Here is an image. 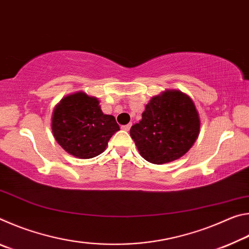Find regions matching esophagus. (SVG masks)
<instances>
[{"label": "esophagus", "instance_id": "esophagus-1", "mask_svg": "<svg viewBox=\"0 0 249 249\" xmlns=\"http://www.w3.org/2000/svg\"><path fill=\"white\" fill-rule=\"evenodd\" d=\"M130 126H132V124L123 125V126H121V128H122V129H123V130H125V132H128V130L130 129Z\"/></svg>", "mask_w": 249, "mask_h": 249}]
</instances>
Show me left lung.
<instances>
[{
	"label": "left lung",
	"instance_id": "1",
	"mask_svg": "<svg viewBox=\"0 0 249 249\" xmlns=\"http://www.w3.org/2000/svg\"><path fill=\"white\" fill-rule=\"evenodd\" d=\"M199 130V114L192 100L182 92L166 91L150 100L142 121L129 133L142 157L160 165L187 153Z\"/></svg>",
	"mask_w": 249,
	"mask_h": 249
}]
</instances>
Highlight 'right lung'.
<instances>
[{"label": "right lung", "instance_id": "1", "mask_svg": "<svg viewBox=\"0 0 249 249\" xmlns=\"http://www.w3.org/2000/svg\"><path fill=\"white\" fill-rule=\"evenodd\" d=\"M52 128L58 144L67 153L89 159L102 153L120 126L114 116L103 114L98 99L78 92L57 105Z\"/></svg>", "mask_w": 249, "mask_h": 249}]
</instances>
